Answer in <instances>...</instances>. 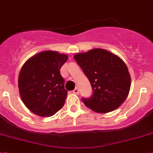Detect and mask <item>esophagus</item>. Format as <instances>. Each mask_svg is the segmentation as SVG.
I'll return each mask as SVG.
<instances>
[{
  "instance_id": "obj_1",
  "label": "esophagus",
  "mask_w": 153,
  "mask_h": 153,
  "mask_svg": "<svg viewBox=\"0 0 153 153\" xmlns=\"http://www.w3.org/2000/svg\"><path fill=\"white\" fill-rule=\"evenodd\" d=\"M73 93H74V94H76V95H79V89L78 88H75L74 89V90H73Z\"/></svg>"
}]
</instances>
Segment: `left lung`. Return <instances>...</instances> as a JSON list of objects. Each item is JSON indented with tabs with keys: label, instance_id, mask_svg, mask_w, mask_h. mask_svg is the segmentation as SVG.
I'll use <instances>...</instances> for the list:
<instances>
[{
	"label": "left lung",
	"instance_id": "1",
	"mask_svg": "<svg viewBox=\"0 0 153 153\" xmlns=\"http://www.w3.org/2000/svg\"><path fill=\"white\" fill-rule=\"evenodd\" d=\"M74 58L92 85L90 98H82L87 107L106 114L122 104L130 91L131 76L120 57L104 49H93Z\"/></svg>",
	"mask_w": 153,
	"mask_h": 153
}]
</instances>
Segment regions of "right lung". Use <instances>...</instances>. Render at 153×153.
I'll return each mask as SVG.
<instances>
[{
	"label": "right lung",
	"mask_w": 153,
	"mask_h": 153,
	"mask_svg": "<svg viewBox=\"0 0 153 153\" xmlns=\"http://www.w3.org/2000/svg\"><path fill=\"white\" fill-rule=\"evenodd\" d=\"M68 58V55L57 51H43L30 57L22 67L19 94L33 114L51 117L63 107L68 91L60 69Z\"/></svg>",
	"instance_id": "obj_1"
}]
</instances>
